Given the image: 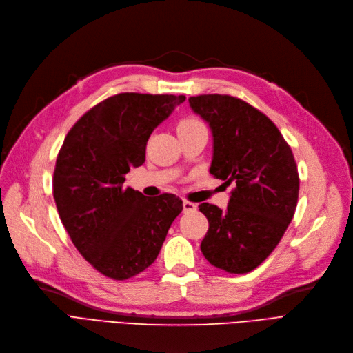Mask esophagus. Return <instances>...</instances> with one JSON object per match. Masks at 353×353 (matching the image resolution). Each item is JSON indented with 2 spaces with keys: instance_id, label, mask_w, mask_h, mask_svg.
Segmentation results:
<instances>
[{
  "instance_id": "obj_1",
  "label": "esophagus",
  "mask_w": 353,
  "mask_h": 353,
  "mask_svg": "<svg viewBox=\"0 0 353 353\" xmlns=\"http://www.w3.org/2000/svg\"><path fill=\"white\" fill-rule=\"evenodd\" d=\"M182 205H183V212H192L196 210V204L190 203V201H187V199H183Z\"/></svg>"
}]
</instances>
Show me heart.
Returning a JSON list of instances; mask_svg holds the SVG:
<instances>
[{"mask_svg":"<svg viewBox=\"0 0 353 353\" xmlns=\"http://www.w3.org/2000/svg\"><path fill=\"white\" fill-rule=\"evenodd\" d=\"M199 126H203V123H201L196 119H194V117H183V119H181L178 122L176 129H178V133H181V132L191 130V129H195V128H199Z\"/></svg>","mask_w":353,"mask_h":353,"instance_id":"b5f03b06","label":"heart"}]
</instances>
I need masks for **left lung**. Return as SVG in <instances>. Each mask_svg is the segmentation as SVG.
<instances>
[{"label": "left lung", "instance_id": "8db88e82", "mask_svg": "<svg viewBox=\"0 0 353 353\" xmlns=\"http://www.w3.org/2000/svg\"><path fill=\"white\" fill-rule=\"evenodd\" d=\"M212 133L210 174L234 185L227 210L203 203L208 220L204 257L227 273L260 265L281 240L296 211L299 174L293 152L268 117L227 94L190 97Z\"/></svg>", "mask_w": 353, "mask_h": 353}]
</instances>
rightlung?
Here are the masks:
<instances>
[{
	"label": "right lung",
	"instance_id": "1",
	"mask_svg": "<svg viewBox=\"0 0 353 353\" xmlns=\"http://www.w3.org/2000/svg\"><path fill=\"white\" fill-rule=\"evenodd\" d=\"M183 102V94L119 93L83 114L61 145L53 176L60 220L106 277L126 280L152 264L182 211L174 194L146 198L123 182L145 162L150 133Z\"/></svg>",
	"mask_w": 353,
	"mask_h": 353
}]
</instances>
